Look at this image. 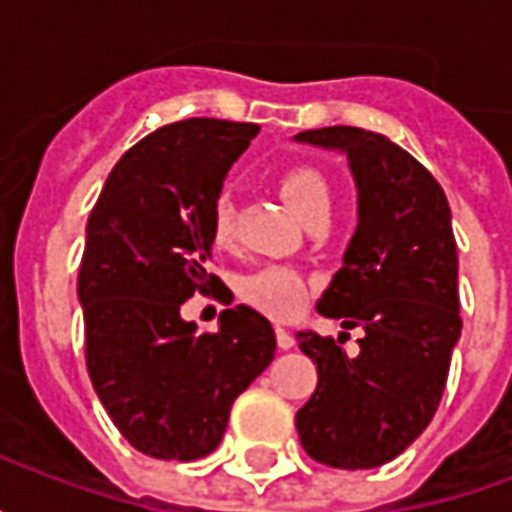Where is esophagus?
Returning a JSON list of instances; mask_svg holds the SVG:
<instances>
[{
    "label": "esophagus",
    "instance_id": "1",
    "mask_svg": "<svg viewBox=\"0 0 512 512\" xmlns=\"http://www.w3.org/2000/svg\"><path fill=\"white\" fill-rule=\"evenodd\" d=\"M277 345L282 348V351H288V348H293V345H296V337H293L288 329L277 326Z\"/></svg>",
    "mask_w": 512,
    "mask_h": 512
}]
</instances>
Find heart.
<instances>
[{
	"instance_id": "heart-1",
	"label": "heart",
	"mask_w": 512,
	"mask_h": 512,
	"mask_svg": "<svg viewBox=\"0 0 512 512\" xmlns=\"http://www.w3.org/2000/svg\"><path fill=\"white\" fill-rule=\"evenodd\" d=\"M277 186L293 211L307 222L318 213L332 211V186L321 169L310 164H290L279 172ZM235 233V202L227 191H219L211 202V238L216 246H227ZM241 296L255 310L268 318H293L310 299L312 282L293 266H260L252 274L241 277Z\"/></svg>"
}]
</instances>
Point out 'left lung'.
Segmentation results:
<instances>
[{"label":"left lung","instance_id":"1","mask_svg":"<svg viewBox=\"0 0 512 512\" xmlns=\"http://www.w3.org/2000/svg\"><path fill=\"white\" fill-rule=\"evenodd\" d=\"M296 142L343 150L359 224L318 312L362 326L359 351L299 332L318 386L296 414L301 447L334 469H373L417 439L439 408L461 337L458 246L444 191L403 147L354 126L301 131Z\"/></svg>","mask_w":512,"mask_h":512}]
</instances>
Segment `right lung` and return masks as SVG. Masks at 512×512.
I'll return each mask as SVG.
<instances>
[{
  "mask_svg": "<svg viewBox=\"0 0 512 512\" xmlns=\"http://www.w3.org/2000/svg\"><path fill=\"white\" fill-rule=\"evenodd\" d=\"M257 131L213 117L158 128L123 153L87 219V373L123 439L158 461L216 450L235 397L277 351L271 323L246 304L213 334L180 318L183 301L222 285L205 268L211 202Z\"/></svg>",
  "mask_w": 512,
  "mask_h": 512,
  "instance_id": "add662e5",
  "label": "right lung"
}]
</instances>
